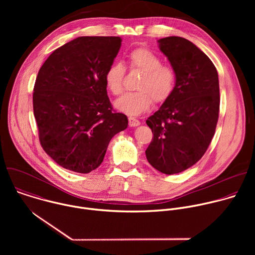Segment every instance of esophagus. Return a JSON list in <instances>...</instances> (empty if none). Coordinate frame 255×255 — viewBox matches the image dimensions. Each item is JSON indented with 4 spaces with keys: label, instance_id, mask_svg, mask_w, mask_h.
<instances>
[{
    "label": "esophagus",
    "instance_id": "1",
    "mask_svg": "<svg viewBox=\"0 0 255 255\" xmlns=\"http://www.w3.org/2000/svg\"><path fill=\"white\" fill-rule=\"evenodd\" d=\"M128 121H129V126H130V127H136V126H139V125H140V121L137 120L136 118L129 117Z\"/></svg>",
    "mask_w": 255,
    "mask_h": 255
}]
</instances>
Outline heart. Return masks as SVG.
I'll list each match as a JSON object with an SVG mask.
<instances>
[{"label":"heart","instance_id":"b5f03b06","mask_svg":"<svg viewBox=\"0 0 255 255\" xmlns=\"http://www.w3.org/2000/svg\"><path fill=\"white\" fill-rule=\"evenodd\" d=\"M130 69L142 71L136 89L138 91L125 94L115 102V107L129 116H138L146 112L155 104L164 103L173 93L176 84V72L170 65L162 64L154 52L145 47H138L126 55ZM125 67L114 62L109 65L104 74L107 90L114 96H119L124 90Z\"/></svg>","mask_w":255,"mask_h":255}]
</instances>
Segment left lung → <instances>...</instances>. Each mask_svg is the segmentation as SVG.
I'll return each instance as SVG.
<instances>
[{"instance_id": "1", "label": "left lung", "mask_w": 255, "mask_h": 255, "mask_svg": "<svg viewBox=\"0 0 255 255\" xmlns=\"http://www.w3.org/2000/svg\"><path fill=\"white\" fill-rule=\"evenodd\" d=\"M158 43L176 72V84L146 120L153 137L145 154L155 169L174 174L197 163L213 139L219 118V79L211 59L191 41L170 36Z\"/></svg>"}]
</instances>
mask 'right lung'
I'll return each instance as SVG.
<instances>
[{"label": "right lung", "instance_id": "obj_1", "mask_svg": "<svg viewBox=\"0 0 255 255\" xmlns=\"http://www.w3.org/2000/svg\"><path fill=\"white\" fill-rule=\"evenodd\" d=\"M113 36H83L55 49L34 85L33 112L43 150L60 166L89 173L128 126L113 110L104 74L121 47Z\"/></svg>", "mask_w": 255, "mask_h": 255}]
</instances>
